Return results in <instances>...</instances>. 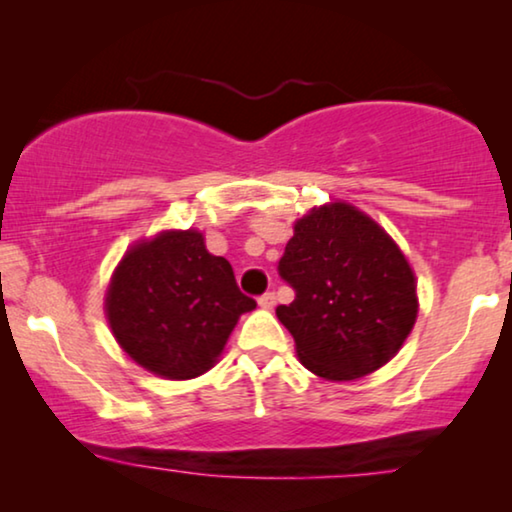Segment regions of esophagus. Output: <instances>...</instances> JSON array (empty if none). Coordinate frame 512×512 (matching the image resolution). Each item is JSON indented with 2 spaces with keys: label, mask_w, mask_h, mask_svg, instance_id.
I'll return each instance as SVG.
<instances>
[{
  "label": "esophagus",
  "mask_w": 512,
  "mask_h": 512,
  "mask_svg": "<svg viewBox=\"0 0 512 512\" xmlns=\"http://www.w3.org/2000/svg\"><path fill=\"white\" fill-rule=\"evenodd\" d=\"M275 300H277L275 293L268 291V293H263L261 298H258V305H261L263 310H272V307H275Z\"/></svg>",
  "instance_id": "34e87169"
}]
</instances>
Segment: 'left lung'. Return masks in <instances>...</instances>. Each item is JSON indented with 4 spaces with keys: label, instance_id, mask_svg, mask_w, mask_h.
Returning a JSON list of instances; mask_svg holds the SVG:
<instances>
[{
    "label": "left lung",
    "instance_id": "1",
    "mask_svg": "<svg viewBox=\"0 0 512 512\" xmlns=\"http://www.w3.org/2000/svg\"><path fill=\"white\" fill-rule=\"evenodd\" d=\"M277 270L296 291L277 317L300 363L324 380L382 368L415 326V272L384 228L347 202L298 219Z\"/></svg>",
    "mask_w": 512,
    "mask_h": 512
}]
</instances>
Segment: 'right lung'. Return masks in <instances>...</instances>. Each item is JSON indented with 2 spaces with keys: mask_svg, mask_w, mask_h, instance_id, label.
Segmentation results:
<instances>
[{
  "mask_svg": "<svg viewBox=\"0 0 512 512\" xmlns=\"http://www.w3.org/2000/svg\"><path fill=\"white\" fill-rule=\"evenodd\" d=\"M107 319L123 352L167 380L207 373L256 300L198 230H165L135 244L111 277Z\"/></svg>",
  "mask_w": 512,
  "mask_h": 512,
  "instance_id": "add662e5",
  "label": "right lung"
}]
</instances>
